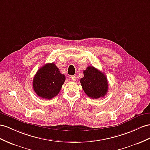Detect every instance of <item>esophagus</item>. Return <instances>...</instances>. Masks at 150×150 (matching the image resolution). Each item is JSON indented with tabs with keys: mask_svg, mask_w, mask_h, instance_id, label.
<instances>
[{
	"mask_svg": "<svg viewBox=\"0 0 150 150\" xmlns=\"http://www.w3.org/2000/svg\"><path fill=\"white\" fill-rule=\"evenodd\" d=\"M70 80H73V81H75V80H76V77L74 75H71L70 76Z\"/></svg>",
	"mask_w": 150,
	"mask_h": 150,
	"instance_id": "34e87169",
	"label": "esophagus"
}]
</instances>
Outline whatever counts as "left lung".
<instances>
[{"instance_id": "8db88e82", "label": "left lung", "mask_w": 150, "mask_h": 150, "mask_svg": "<svg viewBox=\"0 0 150 150\" xmlns=\"http://www.w3.org/2000/svg\"><path fill=\"white\" fill-rule=\"evenodd\" d=\"M84 76L80 83L87 96L92 99L104 97L108 91V83L106 75L94 67H88L83 71Z\"/></svg>"}]
</instances>
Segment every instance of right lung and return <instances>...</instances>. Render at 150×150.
I'll return each instance as SVG.
<instances>
[{
    "label": "right lung",
    "instance_id": "1",
    "mask_svg": "<svg viewBox=\"0 0 150 150\" xmlns=\"http://www.w3.org/2000/svg\"><path fill=\"white\" fill-rule=\"evenodd\" d=\"M65 79L54 63H47L39 68L34 76L33 90L39 97L51 99L58 94Z\"/></svg>",
    "mask_w": 150,
    "mask_h": 150
}]
</instances>
